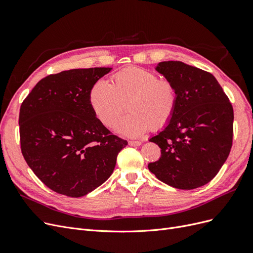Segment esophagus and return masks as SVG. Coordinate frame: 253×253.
<instances>
[{
    "instance_id": "esophagus-1",
    "label": "esophagus",
    "mask_w": 253,
    "mask_h": 253,
    "mask_svg": "<svg viewBox=\"0 0 253 253\" xmlns=\"http://www.w3.org/2000/svg\"><path fill=\"white\" fill-rule=\"evenodd\" d=\"M128 144L132 145V147H137V145L141 144V141L140 140H131V141H128Z\"/></svg>"
}]
</instances>
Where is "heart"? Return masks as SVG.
I'll return each mask as SVG.
<instances>
[{
	"label": "heart",
	"mask_w": 253,
	"mask_h": 253,
	"mask_svg": "<svg viewBox=\"0 0 253 253\" xmlns=\"http://www.w3.org/2000/svg\"><path fill=\"white\" fill-rule=\"evenodd\" d=\"M126 102L131 113L121 120L118 131L127 137H139L151 127L159 129L169 124L177 93L172 82L139 67L125 68L113 76L111 83L99 80L90 88L91 110L109 127L116 126Z\"/></svg>",
	"instance_id": "heart-1"
}]
</instances>
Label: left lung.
<instances>
[{"label": "left lung", "instance_id": "obj_1", "mask_svg": "<svg viewBox=\"0 0 253 253\" xmlns=\"http://www.w3.org/2000/svg\"><path fill=\"white\" fill-rule=\"evenodd\" d=\"M155 70L173 83L177 103L169 124L150 138L162 156L148 168L173 188H200L214 178L230 153L232 105L215 77L201 68L165 61Z\"/></svg>", "mask_w": 253, "mask_h": 253}]
</instances>
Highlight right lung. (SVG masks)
I'll list each match as a JSON object with an SVG mask.
<instances>
[{"label":"right lung","instance_id":"1","mask_svg":"<svg viewBox=\"0 0 253 253\" xmlns=\"http://www.w3.org/2000/svg\"><path fill=\"white\" fill-rule=\"evenodd\" d=\"M112 67L77 68L37 83L20 109L21 150L27 165L52 191L81 197L112 175L126 140L95 116L91 86Z\"/></svg>","mask_w":253,"mask_h":253}]
</instances>
